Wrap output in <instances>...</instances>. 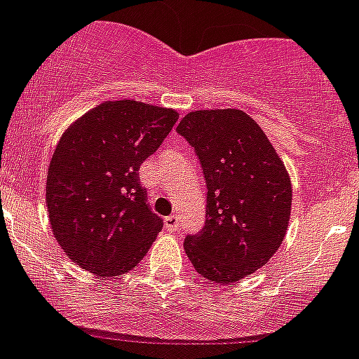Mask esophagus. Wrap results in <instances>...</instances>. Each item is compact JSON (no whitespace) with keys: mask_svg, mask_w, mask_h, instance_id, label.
Returning <instances> with one entry per match:
<instances>
[{"mask_svg":"<svg viewBox=\"0 0 359 359\" xmlns=\"http://www.w3.org/2000/svg\"><path fill=\"white\" fill-rule=\"evenodd\" d=\"M164 227H166L168 231H177V229H179V218H177L175 215L166 217V220H164Z\"/></svg>","mask_w":359,"mask_h":359,"instance_id":"1","label":"esophagus"}]
</instances>
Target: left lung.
<instances>
[{
  "mask_svg": "<svg viewBox=\"0 0 359 359\" xmlns=\"http://www.w3.org/2000/svg\"><path fill=\"white\" fill-rule=\"evenodd\" d=\"M177 132L204 171L205 222L184 251L201 276L233 283L266 266L282 245L292 188L285 164L257 121L236 108L195 110Z\"/></svg>",
  "mask_w": 359,
  "mask_h": 359,
  "instance_id": "obj_1",
  "label": "left lung"
}]
</instances>
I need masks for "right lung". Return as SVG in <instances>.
<instances>
[{
    "instance_id": "obj_1",
    "label": "right lung",
    "mask_w": 359,
    "mask_h": 359,
    "mask_svg": "<svg viewBox=\"0 0 359 359\" xmlns=\"http://www.w3.org/2000/svg\"><path fill=\"white\" fill-rule=\"evenodd\" d=\"M179 119L135 99L104 101L59 139L46 173L50 227L67 257L99 276L132 271L162 229L139 168Z\"/></svg>"
}]
</instances>
